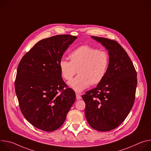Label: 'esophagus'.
<instances>
[{"mask_svg":"<svg viewBox=\"0 0 151 151\" xmlns=\"http://www.w3.org/2000/svg\"><path fill=\"white\" fill-rule=\"evenodd\" d=\"M76 100H81L82 99V97L80 96V94H78V93L76 94Z\"/></svg>","mask_w":151,"mask_h":151,"instance_id":"esophagus-1","label":"esophagus"}]
</instances>
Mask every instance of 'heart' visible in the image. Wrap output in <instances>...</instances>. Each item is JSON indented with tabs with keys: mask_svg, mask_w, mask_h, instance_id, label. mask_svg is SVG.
Instances as JSON below:
<instances>
[{
	"mask_svg": "<svg viewBox=\"0 0 151 151\" xmlns=\"http://www.w3.org/2000/svg\"><path fill=\"white\" fill-rule=\"evenodd\" d=\"M70 61L61 60L59 63L61 75L63 79L70 80L77 73L75 78L68 85L76 93H81L91 85L100 83L108 70L109 55L104 51H100L88 46H81L69 55Z\"/></svg>",
	"mask_w": 151,
	"mask_h": 151,
	"instance_id": "b5f03b06",
	"label": "heart"
}]
</instances>
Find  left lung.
Masks as SVG:
<instances>
[{"label":"left lung","instance_id":"left-lung-1","mask_svg":"<svg viewBox=\"0 0 151 151\" xmlns=\"http://www.w3.org/2000/svg\"><path fill=\"white\" fill-rule=\"evenodd\" d=\"M91 38L108 51L110 63L103 80L82 96L89 125L100 132L118 127L130 113L135 100L137 72L124 48L115 40Z\"/></svg>","mask_w":151,"mask_h":151}]
</instances>
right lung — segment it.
<instances>
[{"label":"right lung","instance_id":"add662e5","mask_svg":"<svg viewBox=\"0 0 151 151\" xmlns=\"http://www.w3.org/2000/svg\"><path fill=\"white\" fill-rule=\"evenodd\" d=\"M76 39L61 35L42 39L18 64L15 90L21 111L31 124L43 131L59 128L75 101L74 91L67 88L61 78L59 63Z\"/></svg>","mask_w":151,"mask_h":151}]
</instances>
